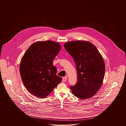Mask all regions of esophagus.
<instances>
[{
    "instance_id": "obj_1",
    "label": "esophagus",
    "mask_w": 126,
    "mask_h": 126,
    "mask_svg": "<svg viewBox=\"0 0 126 126\" xmlns=\"http://www.w3.org/2000/svg\"><path fill=\"white\" fill-rule=\"evenodd\" d=\"M66 77H63L62 78V82H65L66 81Z\"/></svg>"
}]
</instances>
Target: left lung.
Segmentation results:
<instances>
[{
	"label": "left lung",
	"instance_id": "obj_1",
	"mask_svg": "<svg viewBox=\"0 0 126 126\" xmlns=\"http://www.w3.org/2000/svg\"><path fill=\"white\" fill-rule=\"evenodd\" d=\"M64 46L77 66L78 82L70 86L72 93L81 99L91 98L101 88L104 78L105 66L101 54L88 41L68 42Z\"/></svg>",
	"mask_w": 126,
	"mask_h": 126
}]
</instances>
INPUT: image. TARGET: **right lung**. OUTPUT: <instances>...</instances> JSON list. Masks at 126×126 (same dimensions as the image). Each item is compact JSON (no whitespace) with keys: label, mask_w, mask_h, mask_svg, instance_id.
Returning a JSON list of instances; mask_svg holds the SVG:
<instances>
[{"label":"right lung","mask_w":126,"mask_h":126,"mask_svg":"<svg viewBox=\"0 0 126 126\" xmlns=\"http://www.w3.org/2000/svg\"><path fill=\"white\" fill-rule=\"evenodd\" d=\"M60 49L58 42L40 41L32 44L25 52L21 60L20 73L23 84L31 94L44 98L62 81L53 65Z\"/></svg>","instance_id":"1"}]
</instances>
